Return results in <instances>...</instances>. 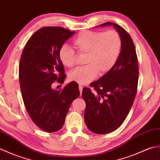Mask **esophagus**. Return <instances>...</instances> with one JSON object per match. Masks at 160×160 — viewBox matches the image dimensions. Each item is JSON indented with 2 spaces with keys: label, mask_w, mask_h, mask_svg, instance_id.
I'll return each mask as SVG.
<instances>
[{
  "label": "esophagus",
  "mask_w": 160,
  "mask_h": 160,
  "mask_svg": "<svg viewBox=\"0 0 160 160\" xmlns=\"http://www.w3.org/2000/svg\"><path fill=\"white\" fill-rule=\"evenodd\" d=\"M79 91H80V95L81 96V94H82V90H83L82 86H81V85H79Z\"/></svg>",
  "instance_id": "esophagus-1"
}]
</instances>
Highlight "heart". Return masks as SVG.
Masks as SVG:
<instances>
[{"label": "heart", "instance_id": "obj_1", "mask_svg": "<svg viewBox=\"0 0 160 160\" xmlns=\"http://www.w3.org/2000/svg\"><path fill=\"white\" fill-rule=\"evenodd\" d=\"M74 48L79 54H86L85 66L77 68L68 73V79L81 85H86L98 74L109 72L118 61L122 48V40L115 30L105 32L84 31L73 41ZM58 56L62 64L67 68L75 65L77 53L68 45L60 48Z\"/></svg>", "mask_w": 160, "mask_h": 160}]
</instances>
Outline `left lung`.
<instances>
[{"mask_svg": "<svg viewBox=\"0 0 160 160\" xmlns=\"http://www.w3.org/2000/svg\"><path fill=\"white\" fill-rule=\"evenodd\" d=\"M105 26H112L119 33L122 48L113 68L90 84L96 94L89 88L83 89L86 105L85 122L90 131L97 134L110 133L122 125L136 97L139 74L136 49L129 34L115 23L99 25Z\"/></svg>", "mask_w": 160, "mask_h": 160, "instance_id": "obj_1", "label": "left lung"}]
</instances>
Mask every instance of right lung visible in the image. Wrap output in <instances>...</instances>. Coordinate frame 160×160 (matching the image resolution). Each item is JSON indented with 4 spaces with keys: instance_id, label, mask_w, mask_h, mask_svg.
I'll return each mask as SVG.
<instances>
[{
    "instance_id": "right-lung-1",
    "label": "right lung",
    "mask_w": 160,
    "mask_h": 160,
    "mask_svg": "<svg viewBox=\"0 0 160 160\" xmlns=\"http://www.w3.org/2000/svg\"><path fill=\"white\" fill-rule=\"evenodd\" d=\"M74 33L59 27L41 28L28 40L20 58L19 79L24 106L35 125L48 133L62 128L71 102L80 94L73 81L62 90L52 88L55 81L62 83L65 80L58 52Z\"/></svg>"
}]
</instances>
